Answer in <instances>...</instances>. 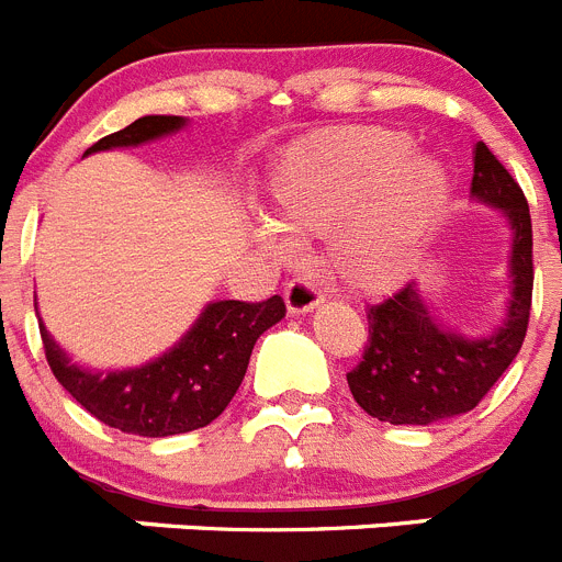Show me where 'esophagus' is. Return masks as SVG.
<instances>
[{"label":"esophagus","instance_id":"esophagus-1","mask_svg":"<svg viewBox=\"0 0 562 562\" xmlns=\"http://www.w3.org/2000/svg\"><path fill=\"white\" fill-rule=\"evenodd\" d=\"M284 301L292 315H306V312H312L324 301V295H321L317 284H312L310 278H292L284 290Z\"/></svg>","mask_w":562,"mask_h":562}]
</instances>
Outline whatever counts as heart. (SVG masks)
Listing matches in <instances>:
<instances>
[{"label":"heart","instance_id":"b5f03b06","mask_svg":"<svg viewBox=\"0 0 562 562\" xmlns=\"http://www.w3.org/2000/svg\"><path fill=\"white\" fill-rule=\"evenodd\" d=\"M448 173L408 132L331 128L292 151L270 182L276 225L297 238L331 233L329 261L357 292L394 286L448 205ZM272 241V231L265 233Z\"/></svg>","mask_w":562,"mask_h":562}]
</instances>
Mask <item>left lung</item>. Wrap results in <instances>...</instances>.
Returning <instances> with one entry per match:
<instances>
[{
  "label": "left lung",
  "instance_id": "obj_1",
  "mask_svg": "<svg viewBox=\"0 0 562 562\" xmlns=\"http://www.w3.org/2000/svg\"><path fill=\"white\" fill-rule=\"evenodd\" d=\"M475 200L495 205L513 225V301L495 335L467 340L434 324L414 284L366 310L369 342L346 374L362 411L391 425H430L473 411L524 346L532 312V216L513 173L484 143H475Z\"/></svg>",
  "mask_w": 562,
  "mask_h": 562
}]
</instances>
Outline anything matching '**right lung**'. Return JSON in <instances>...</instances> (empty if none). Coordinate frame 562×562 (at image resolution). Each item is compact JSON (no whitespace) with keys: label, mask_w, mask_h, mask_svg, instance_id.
<instances>
[{"label":"right lung","mask_w":562,"mask_h":562,"mask_svg":"<svg viewBox=\"0 0 562 562\" xmlns=\"http://www.w3.org/2000/svg\"><path fill=\"white\" fill-rule=\"evenodd\" d=\"M177 114H146L132 126L106 134L87 154L140 143L177 132L182 126ZM284 297L267 301H216L202 312L193 329L168 355L157 357L143 369L92 374L64 357L44 324V357L72 400L109 428L137 436H173L205 428L231 405L245 380L252 346L272 324L284 317Z\"/></svg>","instance_id":"1"}]
</instances>
